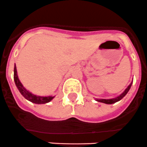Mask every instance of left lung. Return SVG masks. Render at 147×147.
Listing matches in <instances>:
<instances>
[{
    "label": "left lung",
    "instance_id": "1",
    "mask_svg": "<svg viewBox=\"0 0 147 147\" xmlns=\"http://www.w3.org/2000/svg\"><path fill=\"white\" fill-rule=\"evenodd\" d=\"M132 83H133V81H131V84H129V86L127 87V88L125 89V91H123L122 94H121V95H119V96L116 97V98H111V99H97L96 101H98V102H101V103H104V104H114V103L117 102V101H120V100L121 99V98H123V97L126 96V94H127L128 91H129V89H130L131 86V84Z\"/></svg>",
    "mask_w": 147,
    "mask_h": 147
}]
</instances>
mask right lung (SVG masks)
<instances>
[{
	"label": "right lung",
	"instance_id": "obj_1",
	"mask_svg": "<svg viewBox=\"0 0 147 147\" xmlns=\"http://www.w3.org/2000/svg\"><path fill=\"white\" fill-rule=\"evenodd\" d=\"M14 81H15L16 86L18 88V91L21 94V95L24 97L26 99L28 100L30 102L34 103V104H46L49 103L54 98V96H36L34 94H31L30 91H28L26 88H25L24 86L20 81L19 78H18V75H17V71H16V66H14V75H13Z\"/></svg>",
	"mask_w": 147,
	"mask_h": 147
}]
</instances>
